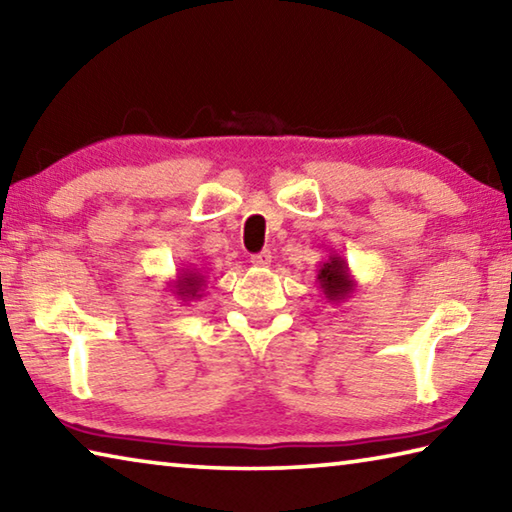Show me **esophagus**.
Masks as SVG:
<instances>
[{"mask_svg": "<svg viewBox=\"0 0 512 512\" xmlns=\"http://www.w3.org/2000/svg\"><path fill=\"white\" fill-rule=\"evenodd\" d=\"M271 259H273L271 250H262V253H257V255L250 257V264L262 268V266H268V264H271Z\"/></svg>", "mask_w": 512, "mask_h": 512, "instance_id": "obj_1", "label": "esophagus"}]
</instances>
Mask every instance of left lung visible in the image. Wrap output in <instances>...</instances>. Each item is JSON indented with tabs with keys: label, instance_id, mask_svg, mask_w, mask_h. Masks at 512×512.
I'll list each match as a JSON object with an SVG mask.
<instances>
[{
	"label": "left lung",
	"instance_id": "8db88e82",
	"mask_svg": "<svg viewBox=\"0 0 512 512\" xmlns=\"http://www.w3.org/2000/svg\"><path fill=\"white\" fill-rule=\"evenodd\" d=\"M316 282L320 291H323L325 300L332 302V305L345 302L352 296L354 289H357V280H354V275L350 273L348 262L336 253L329 255L325 262H320Z\"/></svg>",
	"mask_w": 512,
	"mask_h": 512
}]
</instances>
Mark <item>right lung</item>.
Masks as SVG:
<instances>
[{
	"mask_svg": "<svg viewBox=\"0 0 512 512\" xmlns=\"http://www.w3.org/2000/svg\"><path fill=\"white\" fill-rule=\"evenodd\" d=\"M169 291L176 296L180 302H194L203 296V287H205V275L198 271V268H180L176 280L169 282Z\"/></svg>",
	"mask_w": 512,
	"mask_h": 512,
	"instance_id": "right-lung-1",
	"label": "right lung"
}]
</instances>
